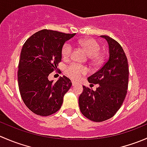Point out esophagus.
<instances>
[{"mask_svg":"<svg viewBox=\"0 0 147 147\" xmlns=\"http://www.w3.org/2000/svg\"><path fill=\"white\" fill-rule=\"evenodd\" d=\"M72 86H76L77 84H78L76 82H72Z\"/></svg>","mask_w":147,"mask_h":147,"instance_id":"obj_1","label":"esophagus"}]
</instances>
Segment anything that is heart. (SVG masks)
Masks as SVG:
<instances>
[{"instance_id": "b5f03b06", "label": "heart", "mask_w": 147, "mask_h": 147, "mask_svg": "<svg viewBox=\"0 0 147 147\" xmlns=\"http://www.w3.org/2000/svg\"><path fill=\"white\" fill-rule=\"evenodd\" d=\"M80 45L86 51L89 56L92 58H95V56L100 52V47L98 42L94 39L87 38L80 41ZM72 52V46L69 42H65L62 48V55L65 59L70 57ZM88 72V69L82 65L72 63L67 66L65 69L66 75L73 80H78L81 78L82 75H84Z\"/></svg>"}]
</instances>
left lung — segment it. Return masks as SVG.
Returning <instances> with one entry per match:
<instances>
[{
  "label": "left lung",
  "instance_id": "obj_1",
  "mask_svg": "<svg viewBox=\"0 0 147 147\" xmlns=\"http://www.w3.org/2000/svg\"><path fill=\"white\" fill-rule=\"evenodd\" d=\"M109 57L101 69L87 78L92 84H98L95 91L83 86L79 97L81 112L87 119L96 122L105 121L114 116L121 107L127 92L129 67L121 46L107 35Z\"/></svg>",
  "mask_w": 147,
  "mask_h": 147
}]
</instances>
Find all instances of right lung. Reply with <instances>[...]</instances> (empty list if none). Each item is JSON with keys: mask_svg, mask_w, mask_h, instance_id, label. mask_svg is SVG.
<instances>
[{"mask_svg": "<svg viewBox=\"0 0 147 147\" xmlns=\"http://www.w3.org/2000/svg\"><path fill=\"white\" fill-rule=\"evenodd\" d=\"M75 35L45 29L33 34L23 45L18 81L22 100L33 113L49 116L61 107L63 97L72 82L63 76L53 83L48 76L57 69L65 42Z\"/></svg>", "mask_w": 147, "mask_h": 147, "instance_id": "add662e5", "label": "right lung"}]
</instances>
